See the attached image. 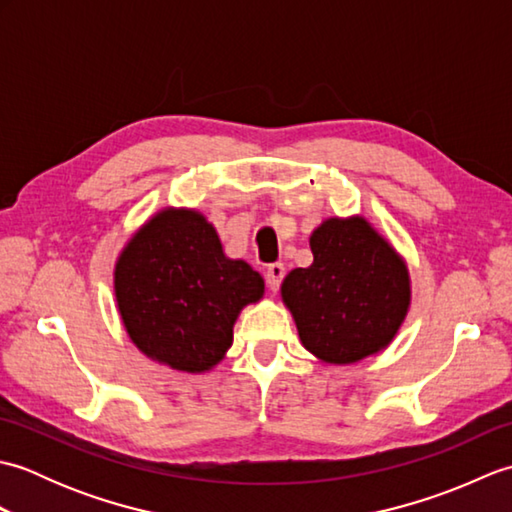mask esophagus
Here are the masks:
<instances>
[{"mask_svg": "<svg viewBox=\"0 0 512 512\" xmlns=\"http://www.w3.org/2000/svg\"><path fill=\"white\" fill-rule=\"evenodd\" d=\"M284 275H286L284 264H270L268 270H266V284H268V288L273 290V292H277L279 286H281V279H284Z\"/></svg>", "mask_w": 512, "mask_h": 512, "instance_id": "obj_1", "label": "esophagus"}]
</instances>
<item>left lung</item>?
<instances>
[{
	"label": "left lung",
	"instance_id": "obj_1",
	"mask_svg": "<svg viewBox=\"0 0 512 512\" xmlns=\"http://www.w3.org/2000/svg\"><path fill=\"white\" fill-rule=\"evenodd\" d=\"M312 264L281 284L301 345L325 365H354L396 339L411 306L405 257L363 215L328 217L310 235Z\"/></svg>",
	"mask_w": 512,
	"mask_h": 512
}]
</instances>
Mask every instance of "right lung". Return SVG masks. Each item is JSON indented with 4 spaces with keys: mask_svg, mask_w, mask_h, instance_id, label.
<instances>
[{
    "mask_svg": "<svg viewBox=\"0 0 512 512\" xmlns=\"http://www.w3.org/2000/svg\"><path fill=\"white\" fill-rule=\"evenodd\" d=\"M114 295L129 339L151 361L204 374L233 345L235 321L262 301L264 279L226 257L215 226L187 206H165L127 239Z\"/></svg>",
    "mask_w": 512,
    "mask_h": 512,
    "instance_id": "right-lung-1",
    "label": "right lung"
}]
</instances>
